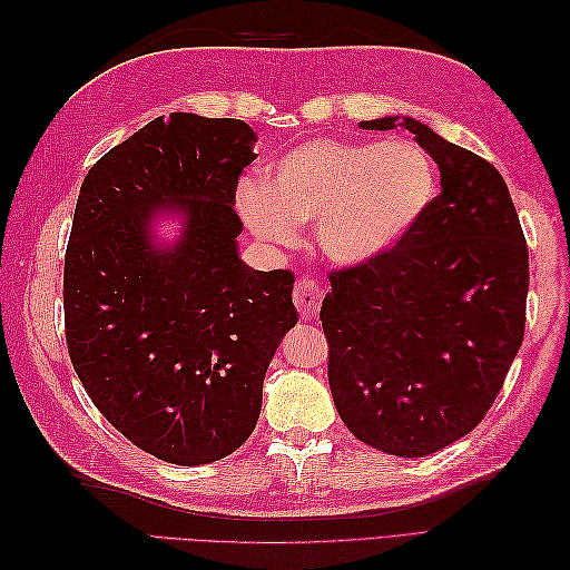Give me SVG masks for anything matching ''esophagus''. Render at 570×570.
Segmentation results:
<instances>
[{
	"label": "esophagus",
	"instance_id": "obj_1",
	"mask_svg": "<svg viewBox=\"0 0 570 570\" xmlns=\"http://www.w3.org/2000/svg\"><path fill=\"white\" fill-rule=\"evenodd\" d=\"M292 302H295L297 312L304 318H314L321 312V302H323V292L312 278H299L295 283V292H292Z\"/></svg>",
	"mask_w": 570,
	"mask_h": 570
}]
</instances>
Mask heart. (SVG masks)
<instances>
[{"mask_svg":"<svg viewBox=\"0 0 570 570\" xmlns=\"http://www.w3.org/2000/svg\"><path fill=\"white\" fill-rule=\"evenodd\" d=\"M438 174L416 142L308 140L245 180L237 209L268 245H292L299 223H318L321 249L337 264H364L392 249L435 197Z\"/></svg>","mask_w":570,"mask_h":570,"instance_id":"b5f03b06","label":"heart"}]
</instances>
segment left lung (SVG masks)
<instances>
[{"label": "left lung", "mask_w": 570, "mask_h": 570, "mask_svg": "<svg viewBox=\"0 0 570 570\" xmlns=\"http://www.w3.org/2000/svg\"><path fill=\"white\" fill-rule=\"evenodd\" d=\"M394 126L435 159L442 193L392 249L331 271L321 321L344 425L375 450L413 459L485 419L521 350L530 273L499 170L413 118L358 124Z\"/></svg>", "instance_id": "8db88e82"}]
</instances>
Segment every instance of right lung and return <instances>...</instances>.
<instances>
[{"instance_id": "right-lung-1", "label": "right lung", "mask_w": 570, "mask_h": 570, "mask_svg": "<svg viewBox=\"0 0 570 570\" xmlns=\"http://www.w3.org/2000/svg\"><path fill=\"white\" fill-rule=\"evenodd\" d=\"M237 118L170 114L85 176L63 264L68 356L120 435L178 465L212 463L252 435L295 275L239 262L235 189L256 159ZM161 208L186 216L176 248L150 239Z\"/></svg>"}]
</instances>
